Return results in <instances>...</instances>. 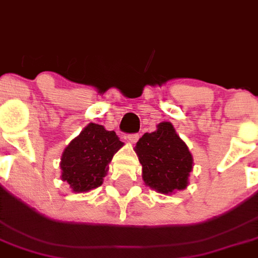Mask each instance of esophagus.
Returning a JSON list of instances; mask_svg holds the SVG:
<instances>
[{
  "label": "esophagus",
  "instance_id": "obj_1",
  "mask_svg": "<svg viewBox=\"0 0 258 258\" xmlns=\"http://www.w3.org/2000/svg\"><path fill=\"white\" fill-rule=\"evenodd\" d=\"M127 140H128L130 144H135L137 141L140 140V135H138V134H130V135H127Z\"/></svg>",
  "mask_w": 258,
  "mask_h": 258
}]
</instances>
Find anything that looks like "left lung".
I'll return each instance as SVG.
<instances>
[{"mask_svg":"<svg viewBox=\"0 0 258 258\" xmlns=\"http://www.w3.org/2000/svg\"><path fill=\"white\" fill-rule=\"evenodd\" d=\"M135 152L142 164V178L149 188L167 195L188 186L194 157L171 123L163 121L156 131L145 133L137 142Z\"/></svg>","mask_w":258,"mask_h":258,"instance_id":"left-lung-1","label":"left lung"}]
</instances>
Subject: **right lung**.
Masks as SVG:
<instances>
[{
	"label": "right lung",
	"mask_w": 258,
	"mask_h": 258,
	"mask_svg": "<svg viewBox=\"0 0 258 258\" xmlns=\"http://www.w3.org/2000/svg\"><path fill=\"white\" fill-rule=\"evenodd\" d=\"M123 145L114 131L90 123L62 153V181L77 194L101 186L113 155Z\"/></svg>",
	"instance_id": "1"
}]
</instances>
